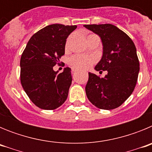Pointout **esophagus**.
<instances>
[{"label": "esophagus", "instance_id": "34e87169", "mask_svg": "<svg viewBox=\"0 0 152 152\" xmlns=\"http://www.w3.org/2000/svg\"><path fill=\"white\" fill-rule=\"evenodd\" d=\"M76 72H77V70L74 69V68H73V69H72V74H75Z\"/></svg>", "mask_w": 152, "mask_h": 152}]
</instances>
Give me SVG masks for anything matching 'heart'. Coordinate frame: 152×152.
<instances>
[{"mask_svg": "<svg viewBox=\"0 0 152 152\" xmlns=\"http://www.w3.org/2000/svg\"><path fill=\"white\" fill-rule=\"evenodd\" d=\"M94 59L92 58L82 56H75L69 59V64L73 68L77 69H87L92 65Z\"/></svg>", "mask_w": 152, "mask_h": 152, "instance_id": "1", "label": "heart"}]
</instances>
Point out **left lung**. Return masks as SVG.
I'll return each mask as SVG.
<instances>
[{"mask_svg": "<svg viewBox=\"0 0 152 152\" xmlns=\"http://www.w3.org/2000/svg\"><path fill=\"white\" fill-rule=\"evenodd\" d=\"M98 35L103 45V56L94 69L104 77L89 72L85 91L92 104L102 110L117 108L126 101L136 85L139 61L136 48L128 35L112 24L84 25Z\"/></svg>", "mask_w": 152, "mask_h": 152, "instance_id": "left-lung-1", "label": "left lung"}]
</instances>
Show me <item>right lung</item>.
Segmentation results:
<instances>
[{
    "label": "right lung",
    "instance_id": "add662e5",
    "mask_svg": "<svg viewBox=\"0 0 152 152\" xmlns=\"http://www.w3.org/2000/svg\"><path fill=\"white\" fill-rule=\"evenodd\" d=\"M77 26L52 24L35 33L20 58V81L31 101L42 110H52L66 100L72 84L71 68L61 73L53 67L64 55L66 39Z\"/></svg>",
    "mask_w": 152,
    "mask_h": 152
}]
</instances>
